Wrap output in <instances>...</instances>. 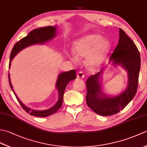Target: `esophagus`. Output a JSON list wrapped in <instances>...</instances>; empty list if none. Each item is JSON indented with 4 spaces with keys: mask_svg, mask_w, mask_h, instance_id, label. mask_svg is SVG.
<instances>
[{
    "mask_svg": "<svg viewBox=\"0 0 147 147\" xmlns=\"http://www.w3.org/2000/svg\"><path fill=\"white\" fill-rule=\"evenodd\" d=\"M85 77V75H84L83 72L82 71H80L77 74V78L78 79H82L83 78Z\"/></svg>",
    "mask_w": 147,
    "mask_h": 147,
    "instance_id": "34e87169",
    "label": "esophagus"
}]
</instances>
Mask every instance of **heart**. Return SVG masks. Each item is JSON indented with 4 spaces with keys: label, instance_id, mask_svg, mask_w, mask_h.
<instances>
[{
    "label": "heart",
    "instance_id": "obj_1",
    "mask_svg": "<svg viewBox=\"0 0 147 147\" xmlns=\"http://www.w3.org/2000/svg\"><path fill=\"white\" fill-rule=\"evenodd\" d=\"M111 49L107 40L98 34H92L81 38L74 43V51L77 56L85 57L88 56L86 63L90 67H95L104 61ZM73 61H77L78 57L73 55Z\"/></svg>",
    "mask_w": 147,
    "mask_h": 147
}]
</instances>
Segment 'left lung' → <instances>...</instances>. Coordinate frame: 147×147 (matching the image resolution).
<instances>
[{"label":"left lung","mask_w":147,"mask_h":147,"mask_svg":"<svg viewBox=\"0 0 147 147\" xmlns=\"http://www.w3.org/2000/svg\"><path fill=\"white\" fill-rule=\"evenodd\" d=\"M110 61L114 65H121L127 72L128 84L121 94L109 97L102 92L99 77L102 70L89 77L86 82L87 105L95 113L104 116L120 112L131 101L138 88L141 65L140 52L133 40L121 28L118 45L111 55Z\"/></svg>","instance_id":"1"}]
</instances>
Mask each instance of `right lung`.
<instances>
[{"mask_svg":"<svg viewBox=\"0 0 147 147\" xmlns=\"http://www.w3.org/2000/svg\"><path fill=\"white\" fill-rule=\"evenodd\" d=\"M56 29H57V28L55 26H52L35 29L32 30V32H30L26 36L24 37V38L21 39L20 41H18L14 45V47L12 48V50L11 51L9 68H10L11 62L12 61V59L14 57V56L16 55L19 52H20L21 50L24 49V48H26L28 46L32 45L34 44H38V43H39V44H43V43H44L45 42H48L51 39L54 38L56 34ZM76 70L72 69L69 71L64 72V73H62L59 74L57 82H56V88H57L59 92L58 101L56 103V104L53 106L52 107L45 111H35L27 107L26 105H24L20 100L19 99V98L18 97L16 94V93L14 91L11 82L9 74V82L11 86V88L14 93L18 101L20 103L21 107H23V109L27 112V113H28L32 115H34V116L44 117H47L49 115H51L55 113V112L61 107L62 102H63V96L65 87H66L69 82L74 79H76Z\"/></svg>","mask_w":147,"mask_h":147,"instance_id":"obj_1","label":"right lung"}]
</instances>
